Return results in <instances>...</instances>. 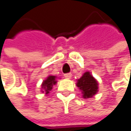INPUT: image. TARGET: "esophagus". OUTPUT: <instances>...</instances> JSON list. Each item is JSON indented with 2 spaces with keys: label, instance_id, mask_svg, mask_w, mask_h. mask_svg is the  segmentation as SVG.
<instances>
[{
  "label": "esophagus",
  "instance_id": "obj_1",
  "mask_svg": "<svg viewBox=\"0 0 131 131\" xmlns=\"http://www.w3.org/2000/svg\"><path fill=\"white\" fill-rule=\"evenodd\" d=\"M71 77H72V74L71 73H68L64 74V78H71Z\"/></svg>",
  "mask_w": 131,
  "mask_h": 131
}]
</instances>
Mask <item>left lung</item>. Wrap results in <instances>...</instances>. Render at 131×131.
Instances as JSON below:
<instances>
[{
  "mask_svg": "<svg viewBox=\"0 0 131 131\" xmlns=\"http://www.w3.org/2000/svg\"><path fill=\"white\" fill-rule=\"evenodd\" d=\"M76 85L82 92V97L89 99L95 95L98 92V81L91 74L89 71L84 73V74L77 81Z\"/></svg>",
  "mask_w": 131,
  "mask_h": 131,
  "instance_id": "1",
  "label": "left lung"
}]
</instances>
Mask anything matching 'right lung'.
I'll use <instances>...</instances> for the list:
<instances>
[{
    "label": "right lung",
    "instance_id": "1",
    "mask_svg": "<svg viewBox=\"0 0 131 131\" xmlns=\"http://www.w3.org/2000/svg\"><path fill=\"white\" fill-rule=\"evenodd\" d=\"M56 76H53V75H50L46 78V79H45L42 84V92H44L46 95H47L50 93V92L52 90L53 86L57 84V81H56Z\"/></svg>",
    "mask_w": 131,
    "mask_h": 131
}]
</instances>
